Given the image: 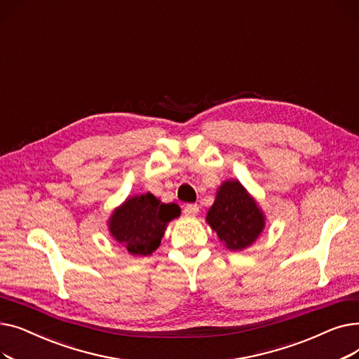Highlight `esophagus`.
Here are the masks:
<instances>
[{"instance_id":"1","label":"esophagus","mask_w":359,"mask_h":359,"mask_svg":"<svg viewBox=\"0 0 359 359\" xmlns=\"http://www.w3.org/2000/svg\"><path fill=\"white\" fill-rule=\"evenodd\" d=\"M183 212H184V215H187V217H195V215L199 214V206H198L196 203H187V205L184 206Z\"/></svg>"}]
</instances>
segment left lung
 Instances as JSON below:
<instances>
[{
    "label": "left lung",
    "instance_id": "left-lung-1",
    "mask_svg": "<svg viewBox=\"0 0 359 359\" xmlns=\"http://www.w3.org/2000/svg\"><path fill=\"white\" fill-rule=\"evenodd\" d=\"M206 222L229 250L250 248L265 230L266 215L238 180H225L217 189Z\"/></svg>",
    "mask_w": 359,
    "mask_h": 359
}]
</instances>
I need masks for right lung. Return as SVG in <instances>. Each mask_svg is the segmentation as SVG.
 Returning a JSON list of instances; mask_svg holds the SVG:
<instances>
[{"label":"right lung","instance_id":"add662e5","mask_svg":"<svg viewBox=\"0 0 359 359\" xmlns=\"http://www.w3.org/2000/svg\"><path fill=\"white\" fill-rule=\"evenodd\" d=\"M180 217L177 203H163L153 194L128 196L107 219L110 236L130 256H149L158 249L168 222Z\"/></svg>","mask_w":359,"mask_h":359}]
</instances>
